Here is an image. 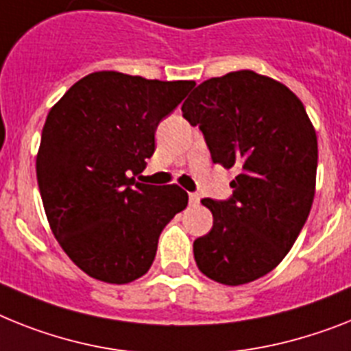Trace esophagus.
Masks as SVG:
<instances>
[{
  "instance_id": "1",
  "label": "esophagus",
  "mask_w": 351,
  "mask_h": 351,
  "mask_svg": "<svg viewBox=\"0 0 351 351\" xmlns=\"http://www.w3.org/2000/svg\"><path fill=\"white\" fill-rule=\"evenodd\" d=\"M188 199H190V204H199V201H201V195H199V193H190V195H188Z\"/></svg>"
}]
</instances>
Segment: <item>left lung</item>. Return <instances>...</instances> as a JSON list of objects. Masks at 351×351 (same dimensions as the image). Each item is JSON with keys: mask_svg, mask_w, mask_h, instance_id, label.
Here are the masks:
<instances>
[{"mask_svg": "<svg viewBox=\"0 0 351 351\" xmlns=\"http://www.w3.org/2000/svg\"><path fill=\"white\" fill-rule=\"evenodd\" d=\"M181 111L213 163L237 170L230 201L202 199L213 226L193 242L197 267L222 285L254 282L285 258L311 213L314 125L291 89L251 69L204 80Z\"/></svg>", "mask_w": 351, "mask_h": 351, "instance_id": "8db88e82", "label": "left lung"}]
</instances>
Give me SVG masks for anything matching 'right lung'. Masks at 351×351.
I'll return each instance as SVG.
<instances>
[{
	"label": "right lung",
	"instance_id": "1",
	"mask_svg": "<svg viewBox=\"0 0 351 351\" xmlns=\"http://www.w3.org/2000/svg\"><path fill=\"white\" fill-rule=\"evenodd\" d=\"M195 86L95 71L46 117L36 172L51 233L71 262L106 283H130L154 262L163 228L188 204L178 184L136 181L159 121Z\"/></svg>",
	"mask_w": 351,
	"mask_h": 351
}]
</instances>
